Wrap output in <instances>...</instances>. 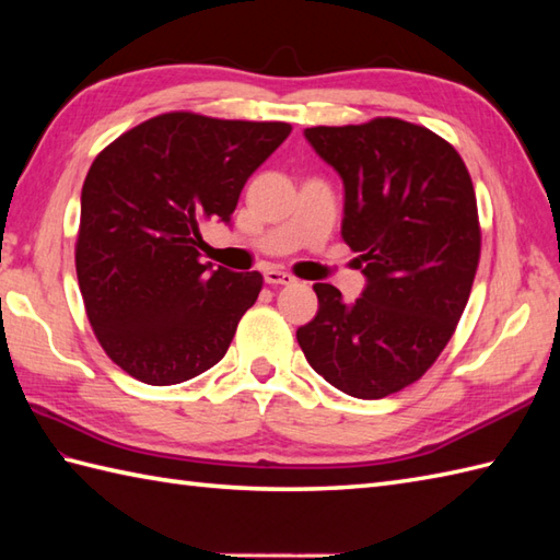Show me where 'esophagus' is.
<instances>
[{"label":"esophagus","instance_id":"1","mask_svg":"<svg viewBox=\"0 0 560 560\" xmlns=\"http://www.w3.org/2000/svg\"><path fill=\"white\" fill-rule=\"evenodd\" d=\"M265 281L269 283V287H291V283H295V277L289 271L271 267L265 271Z\"/></svg>","mask_w":560,"mask_h":560}]
</instances>
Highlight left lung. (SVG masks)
Returning <instances> with one entry per match:
<instances>
[{"label":"left lung","mask_w":560,"mask_h":560,"mask_svg":"<svg viewBox=\"0 0 560 560\" xmlns=\"http://www.w3.org/2000/svg\"><path fill=\"white\" fill-rule=\"evenodd\" d=\"M305 137L341 175V235L368 287L343 303L315 283L317 315L295 337L329 385L383 399L438 361L467 307L481 257L471 175L450 141L399 117Z\"/></svg>","instance_id":"left-lung-1"}]
</instances>
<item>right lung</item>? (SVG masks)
Masks as SVG:
<instances>
[{
    "instance_id": "1",
    "label": "right lung",
    "mask_w": 560,
    "mask_h": 560,
    "mask_svg": "<svg viewBox=\"0 0 560 560\" xmlns=\"http://www.w3.org/2000/svg\"><path fill=\"white\" fill-rule=\"evenodd\" d=\"M289 122L151 117L91 163L81 189L77 279L103 351L147 385H177L217 365L261 291L259 271L201 265L199 225L229 221Z\"/></svg>"
}]
</instances>
